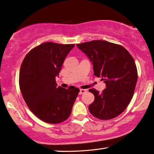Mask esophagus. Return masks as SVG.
<instances>
[{
  "label": "esophagus",
  "instance_id": "1",
  "mask_svg": "<svg viewBox=\"0 0 154 154\" xmlns=\"http://www.w3.org/2000/svg\"><path fill=\"white\" fill-rule=\"evenodd\" d=\"M86 92H87V90L86 89H80V91H79V94L82 95V94H85V93H86Z\"/></svg>",
  "mask_w": 154,
  "mask_h": 154
}]
</instances>
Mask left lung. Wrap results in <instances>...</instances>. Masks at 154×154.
Segmentation results:
<instances>
[{
  "label": "left lung",
  "mask_w": 154,
  "mask_h": 154,
  "mask_svg": "<svg viewBox=\"0 0 154 154\" xmlns=\"http://www.w3.org/2000/svg\"><path fill=\"white\" fill-rule=\"evenodd\" d=\"M93 65L94 75L106 84L102 93L91 89L94 101L91 113L101 120L121 114L132 100L137 82V69L130 53L120 45L102 40L77 44Z\"/></svg>",
  "instance_id": "1"
}]
</instances>
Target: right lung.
<instances>
[{
	"instance_id": "1",
	"label": "right lung",
	"mask_w": 154,
	"mask_h": 154,
	"mask_svg": "<svg viewBox=\"0 0 154 154\" xmlns=\"http://www.w3.org/2000/svg\"><path fill=\"white\" fill-rule=\"evenodd\" d=\"M75 44H42L29 52L21 65L20 88L26 105L45 122L57 124L66 120L79 89L57 87L63 62Z\"/></svg>"
}]
</instances>
